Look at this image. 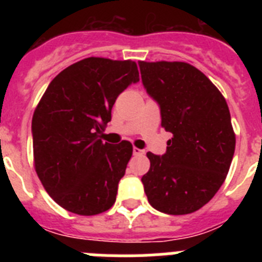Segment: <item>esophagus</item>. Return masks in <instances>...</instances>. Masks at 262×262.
Instances as JSON below:
<instances>
[{"label":"esophagus","instance_id":"esophagus-1","mask_svg":"<svg viewBox=\"0 0 262 262\" xmlns=\"http://www.w3.org/2000/svg\"><path fill=\"white\" fill-rule=\"evenodd\" d=\"M133 152H134V155H135V156H140V155H144V151H143V149H140V148H136V147H134Z\"/></svg>","mask_w":262,"mask_h":262}]
</instances>
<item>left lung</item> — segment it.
Segmentation results:
<instances>
[{
  "instance_id": "8db88e82",
  "label": "left lung",
  "mask_w": 262,
  "mask_h": 262,
  "mask_svg": "<svg viewBox=\"0 0 262 262\" xmlns=\"http://www.w3.org/2000/svg\"><path fill=\"white\" fill-rule=\"evenodd\" d=\"M142 81L172 133L166 152L142 177L148 202L170 215L200 210L230 170L236 136L226 98L200 69L184 61H139Z\"/></svg>"
}]
</instances>
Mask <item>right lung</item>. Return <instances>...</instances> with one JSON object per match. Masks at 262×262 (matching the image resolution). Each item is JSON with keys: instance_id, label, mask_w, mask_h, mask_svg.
Segmentation results:
<instances>
[{"instance_id": "right-lung-1", "label": "right lung", "mask_w": 262, "mask_h": 262, "mask_svg": "<svg viewBox=\"0 0 262 262\" xmlns=\"http://www.w3.org/2000/svg\"><path fill=\"white\" fill-rule=\"evenodd\" d=\"M135 61L86 57L51 81L32 115L35 172L55 202L73 214L97 215L115 203L133 144L103 143L115 99L138 82Z\"/></svg>"}]
</instances>
